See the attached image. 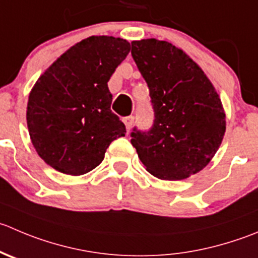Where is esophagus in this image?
<instances>
[{
  "instance_id": "obj_1",
  "label": "esophagus",
  "mask_w": 258,
  "mask_h": 258,
  "mask_svg": "<svg viewBox=\"0 0 258 258\" xmlns=\"http://www.w3.org/2000/svg\"><path fill=\"white\" fill-rule=\"evenodd\" d=\"M123 122H124V124H126L127 132H128L130 130H131V127L134 126V123H135V117H134V116L124 117V118H123Z\"/></svg>"
}]
</instances>
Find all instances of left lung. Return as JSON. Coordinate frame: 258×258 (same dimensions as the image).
Segmentation results:
<instances>
[{
	"label": "left lung",
	"instance_id": "obj_1",
	"mask_svg": "<svg viewBox=\"0 0 258 258\" xmlns=\"http://www.w3.org/2000/svg\"><path fill=\"white\" fill-rule=\"evenodd\" d=\"M131 45L154 109L150 130H132V146L154 176L186 179L206 167L221 146L226 132L221 99L201 67L182 50L156 39Z\"/></svg>",
	"mask_w": 258,
	"mask_h": 258
}]
</instances>
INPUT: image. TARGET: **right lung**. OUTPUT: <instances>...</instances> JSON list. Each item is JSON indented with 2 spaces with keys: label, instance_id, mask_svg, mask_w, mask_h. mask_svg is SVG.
I'll return each mask as SVG.
<instances>
[{
  "label": "right lung",
  "instance_id": "add662e5",
  "mask_svg": "<svg viewBox=\"0 0 258 258\" xmlns=\"http://www.w3.org/2000/svg\"><path fill=\"white\" fill-rule=\"evenodd\" d=\"M128 52L127 40L91 36L37 79L26 119L32 145L47 165L62 174H87L103 161L109 144L124 136L107 83Z\"/></svg>",
  "mask_w": 258,
  "mask_h": 258
}]
</instances>
